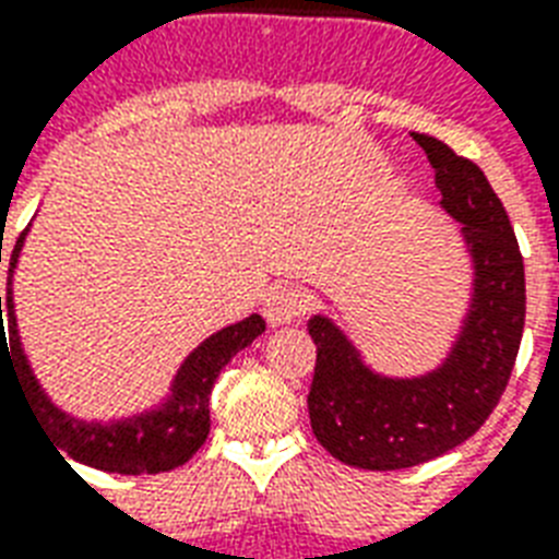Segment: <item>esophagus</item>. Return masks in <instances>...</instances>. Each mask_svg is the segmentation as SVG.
Segmentation results:
<instances>
[{
  "label": "esophagus",
  "instance_id": "esophagus-1",
  "mask_svg": "<svg viewBox=\"0 0 559 559\" xmlns=\"http://www.w3.org/2000/svg\"><path fill=\"white\" fill-rule=\"evenodd\" d=\"M308 310V301L298 293L296 287H287V284H278L272 287L263 298V317L270 325H287V322H296L301 313Z\"/></svg>",
  "mask_w": 559,
  "mask_h": 559
}]
</instances>
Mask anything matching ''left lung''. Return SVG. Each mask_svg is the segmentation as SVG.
<instances>
[{"label":"left lung","mask_w":559,"mask_h":559,"mask_svg":"<svg viewBox=\"0 0 559 559\" xmlns=\"http://www.w3.org/2000/svg\"><path fill=\"white\" fill-rule=\"evenodd\" d=\"M411 138L428 155L440 204L466 225L475 298L445 366L413 381L372 374L328 319H310V428L340 463L372 472L419 466L475 437L504 395L525 328V261L501 199L478 164L437 138Z\"/></svg>","instance_id":"8db88e82"}]
</instances>
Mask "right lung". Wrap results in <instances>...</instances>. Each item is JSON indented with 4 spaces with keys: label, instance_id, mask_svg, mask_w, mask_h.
Segmentation results:
<instances>
[{
    "label": "right lung",
    "instance_id": "right-lung-1",
    "mask_svg": "<svg viewBox=\"0 0 559 559\" xmlns=\"http://www.w3.org/2000/svg\"><path fill=\"white\" fill-rule=\"evenodd\" d=\"M25 231L16 237V246L11 251L8 263V293L0 296V374L2 366L11 369L20 386L25 390V402L32 407L34 419L40 421L43 433L58 445V454L79 460L84 466L102 468V472H117V475H157L169 468L181 466L202 449L211 431V390L216 374L231 360L240 348H246L254 336L263 334V322L258 313L242 319L237 325L225 328L211 340H204L193 355L187 357L181 372L176 378V393L173 402L164 411L140 419L119 421V425H84L79 419H70L67 413L49 404V399L40 393V386L28 372L20 336H16L14 301H11V272L16 266L20 249H23ZM2 263V246H0ZM9 317V336L1 328V310Z\"/></svg>",
    "mask_w": 559,
    "mask_h": 559
}]
</instances>
